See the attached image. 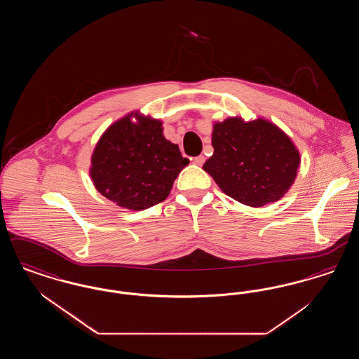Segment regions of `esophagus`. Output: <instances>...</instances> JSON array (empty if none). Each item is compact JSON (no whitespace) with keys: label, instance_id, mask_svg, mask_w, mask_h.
I'll use <instances>...</instances> for the list:
<instances>
[{"label":"esophagus","instance_id":"esophagus-1","mask_svg":"<svg viewBox=\"0 0 359 359\" xmlns=\"http://www.w3.org/2000/svg\"><path fill=\"white\" fill-rule=\"evenodd\" d=\"M205 157L203 154H201V156H196V157H194L192 158V163L194 164H196V165H203L205 164Z\"/></svg>","mask_w":359,"mask_h":359}]
</instances>
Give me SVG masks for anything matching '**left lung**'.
<instances>
[{
	"label": "left lung",
	"instance_id": "left-lung-1",
	"mask_svg": "<svg viewBox=\"0 0 359 359\" xmlns=\"http://www.w3.org/2000/svg\"><path fill=\"white\" fill-rule=\"evenodd\" d=\"M214 154L203 165L226 195L261 207L290 189L300 156L290 137L265 120L227 118L214 125Z\"/></svg>",
	"mask_w": 359,
	"mask_h": 359
}]
</instances>
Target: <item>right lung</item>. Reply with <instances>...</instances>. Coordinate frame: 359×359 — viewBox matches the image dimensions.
I'll return each instance as SVG.
<instances>
[{"label": "right lung", "instance_id": "1", "mask_svg": "<svg viewBox=\"0 0 359 359\" xmlns=\"http://www.w3.org/2000/svg\"><path fill=\"white\" fill-rule=\"evenodd\" d=\"M137 118L133 122L128 116L103 133L91 157L90 175L109 201L145 210L167 199L189 160L163 136L160 121Z\"/></svg>", "mask_w": 359, "mask_h": 359}]
</instances>
